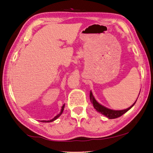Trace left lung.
<instances>
[{
	"label": "left lung",
	"mask_w": 153,
	"mask_h": 153,
	"mask_svg": "<svg viewBox=\"0 0 153 153\" xmlns=\"http://www.w3.org/2000/svg\"><path fill=\"white\" fill-rule=\"evenodd\" d=\"M90 98L91 102L93 104L94 108L96 110L97 112H98L99 113H101L102 114L108 118H109V119L116 118L120 117V116H121L122 115H123L124 113H126L127 111H128L130 108H131L133 105L135 104L136 102H137V100L136 102L131 105V106H130L129 108H126V109L122 110H114L110 109V108H108L104 106V105H102V104H99L98 102L96 100V99H95V98H94V96H93L91 91H90Z\"/></svg>",
	"instance_id": "1"
}]
</instances>
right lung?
I'll use <instances>...</instances> for the list:
<instances>
[{"mask_svg":"<svg viewBox=\"0 0 153 153\" xmlns=\"http://www.w3.org/2000/svg\"><path fill=\"white\" fill-rule=\"evenodd\" d=\"M64 107H65V104H63L62 105V109H61L60 113L58 114L56 116H55V117L53 118V119H51V120H42L41 122H43V123H51V122H53V121L55 120H56V119H57L58 118H59L61 115H62V114L63 113V110H64Z\"/></svg>","mask_w":153,"mask_h":153,"instance_id":"obj_1","label":"right lung"}]
</instances>
